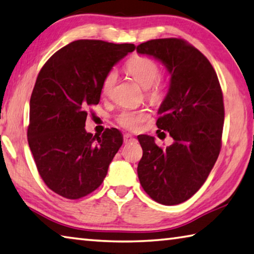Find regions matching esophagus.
<instances>
[{
  "label": "esophagus",
  "instance_id": "1",
  "mask_svg": "<svg viewBox=\"0 0 254 254\" xmlns=\"http://www.w3.org/2000/svg\"><path fill=\"white\" fill-rule=\"evenodd\" d=\"M123 141L126 144H128V143L135 142L136 139L132 134H130V133H127V134H124V136H123Z\"/></svg>",
  "mask_w": 254,
  "mask_h": 254
}]
</instances>
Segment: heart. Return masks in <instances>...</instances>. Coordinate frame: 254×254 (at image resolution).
I'll return each instance as SVG.
<instances>
[{
    "label": "heart",
    "mask_w": 254,
    "mask_h": 254,
    "mask_svg": "<svg viewBox=\"0 0 254 254\" xmlns=\"http://www.w3.org/2000/svg\"><path fill=\"white\" fill-rule=\"evenodd\" d=\"M126 70L133 80L146 89V95L151 101L158 102L165 93V81L159 76V65L155 60L146 55H134L126 64ZM118 79L115 70H110L102 82V93L108 94ZM149 117L146 110H123L118 115V122L128 130H136Z\"/></svg>",
    "instance_id": "1"
}]
</instances>
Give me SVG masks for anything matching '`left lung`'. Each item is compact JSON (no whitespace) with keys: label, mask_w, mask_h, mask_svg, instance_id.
<instances>
[{"label":"left lung","mask_w":254,"mask_h":254,"mask_svg":"<svg viewBox=\"0 0 254 254\" xmlns=\"http://www.w3.org/2000/svg\"><path fill=\"white\" fill-rule=\"evenodd\" d=\"M136 51L159 60L169 72L156 127L174 140L163 150L153 136H137L143 150L137 175L158 203H182L203 186L220 153L224 105L218 75L209 60L181 39L151 40Z\"/></svg>","instance_id":"obj_1"}]
</instances>
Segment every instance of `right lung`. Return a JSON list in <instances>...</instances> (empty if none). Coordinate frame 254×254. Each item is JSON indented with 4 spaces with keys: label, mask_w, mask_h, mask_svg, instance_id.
Here are the masks:
<instances>
[{
    "label": "right lung",
    "mask_w": 254,
    "mask_h": 254,
    "mask_svg": "<svg viewBox=\"0 0 254 254\" xmlns=\"http://www.w3.org/2000/svg\"><path fill=\"white\" fill-rule=\"evenodd\" d=\"M134 44L79 40L51 57L30 100L27 141L41 178L66 199L90 194L102 184L123 143L118 128L86 132L87 111L100 102L107 73Z\"/></svg>",
    "instance_id": "add662e5"
}]
</instances>
